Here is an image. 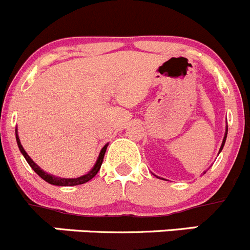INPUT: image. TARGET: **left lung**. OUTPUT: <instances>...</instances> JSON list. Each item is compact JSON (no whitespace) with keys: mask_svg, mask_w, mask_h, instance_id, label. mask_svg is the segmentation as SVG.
I'll return each mask as SVG.
<instances>
[{"mask_svg":"<svg viewBox=\"0 0 250 250\" xmlns=\"http://www.w3.org/2000/svg\"><path fill=\"white\" fill-rule=\"evenodd\" d=\"M227 132H229V128L226 127V132H225V137H224V140H222V144H221V147H220V151L219 152H221V150L224 149L225 142H226V138H227ZM204 173H205V172H204Z\"/></svg>","mask_w":250,"mask_h":250,"instance_id":"1","label":"left lung"}]
</instances>
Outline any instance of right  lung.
Listing matches in <instances>:
<instances>
[{
  "label": "right lung",
  "instance_id": "obj_1",
  "mask_svg": "<svg viewBox=\"0 0 250 250\" xmlns=\"http://www.w3.org/2000/svg\"><path fill=\"white\" fill-rule=\"evenodd\" d=\"M16 139H17V144H18V147L19 150H21V152L23 154V156L25 157L26 162H28L29 165H30L31 168L34 169V171L36 172V173L39 174V176L41 177V178L43 179V181H46L47 183L50 184H53V186H61V187H71V186H78V184H83V183H86V182L90 181L91 178H94V177L96 176V173L99 172V169H100L101 165H103V160H104V156H105V152H106V149H107V145L106 144L105 146L101 149L100 154H99V157L98 160H96V164L94 165L93 168L90 169V171L88 172L86 174H84V176H81L78 177V178H61V177H56V176H52V174L47 173V172L42 171V169L40 168V167L38 166V165L35 164V162L33 161V160L30 159V156H29L28 154H26V151L24 150V147L21 146V140H19V137H18V133H17V129H16Z\"/></svg>",
  "mask_w": 250,
  "mask_h": 250
}]
</instances>
